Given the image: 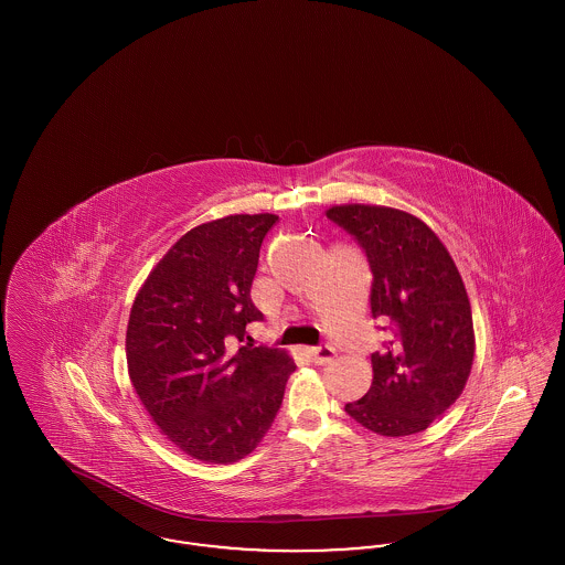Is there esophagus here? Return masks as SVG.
<instances>
[{
	"label": "esophagus",
	"instance_id": "34e87169",
	"mask_svg": "<svg viewBox=\"0 0 565 565\" xmlns=\"http://www.w3.org/2000/svg\"><path fill=\"white\" fill-rule=\"evenodd\" d=\"M309 355H311L313 364L323 366V364H330V362L334 360V350H332V348H328V345H323V348H313V350H309Z\"/></svg>",
	"mask_w": 565,
	"mask_h": 565
}]
</instances>
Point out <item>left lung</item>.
Masks as SVG:
<instances>
[{"label":"left lung","mask_w":565,"mask_h":565,"mask_svg":"<svg viewBox=\"0 0 565 565\" xmlns=\"http://www.w3.org/2000/svg\"><path fill=\"white\" fill-rule=\"evenodd\" d=\"M326 215L364 249L373 318L390 322L385 350L371 355V390L345 411L379 436L428 430L459 398L475 362L472 309L456 263L430 226L403 210L348 203Z\"/></svg>","instance_id":"8db88e82"}]
</instances>
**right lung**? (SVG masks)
I'll list each match as a JSON object with an SVG mask.
<instances>
[{"label": "right lung", "instance_id": "add662e5", "mask_svg": "<svg viewBox=\"0 0 565 565\" xmlns=\"http://www.w3.org/2000/svg\"><path fill=\"white\" fill-rule=\"evenodd\" d=\"M275 214H235L190 228L135 296L127 366L135 394L180 451L205 463L252 454L295 373L286 350H235L263 320L252 281Z\"/></svg>", "mask_w": 565, "mask_h": 565}]
</instances>
